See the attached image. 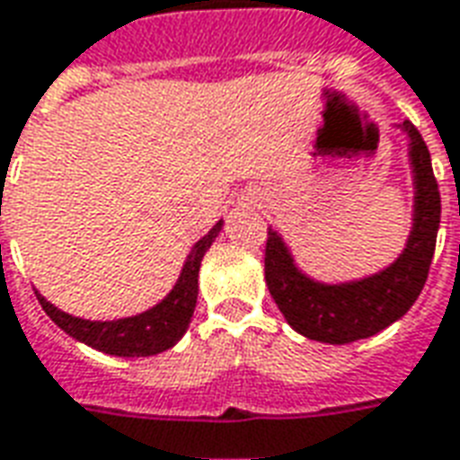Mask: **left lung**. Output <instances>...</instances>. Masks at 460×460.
<instances>
[{
  "mask_svg": "<svg viewBox=\"0 0 460 460\" xmlns=\"http://www.w3.org/2000/svg\"><path fill=\"white\" fill-rule=\"evenodd\" d=\"M403 128L411 138L416 215L409 245L389 270L351 285H317L299 275L277 233H267L265 279L270 295L292 329L309 340L327 344L367 340L403 317L426 285L441 223V193L421 133L411 120H403Z\"/></svg>",
  "mask_w": 460,
  "mask_h": 460,
  "instance_id": "obj_1",
  "label": "left lung"
}]
</instances>
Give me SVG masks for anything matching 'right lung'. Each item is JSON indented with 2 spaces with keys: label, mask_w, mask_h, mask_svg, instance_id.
I'll use <instances>...</instances> for the list:
<instances>
[{
  "label": "right lung",
  "mask_w": 460,
  "mask_h": 460,
  "mask_svg": "<svg viewBox=\"0 0 460 460\" xmlns=\"http://www.w3.org/2000/svg\"><path fill=\"white\" fill-rule=\"evenodd\" d=\"M217 223L203 237L198 240L193 252L188 257L183 267V275L178 279V285L172 288L168 297L161 305H155L148 312H143L138 317L116 319V322H89V319L71 317L66 312H61L54 305H49L47 299L37 295L39 305L44 307L49 317L57 322L58 327L66 332L68 337L89 344L93 349L116 354V357H151L161 351L171 349L175 341L185 334V329L193 317L195 299H198V270L200 260L208 252V247L213 245V240L220 233Z\"/></svg>",
  "instance_id": "right-lung-1"
}]
</instances>
